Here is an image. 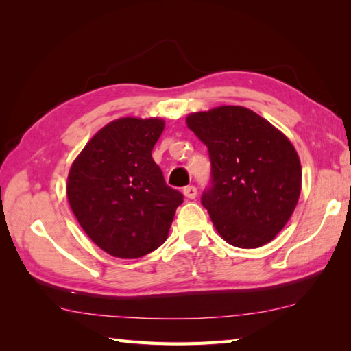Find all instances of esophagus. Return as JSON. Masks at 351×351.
Here are the masks:
<instances>
[{
    "label": "esophagus",
    "instance_id": "1",
    "mask_svg": "<svg viewBox=\"0 0 351 351\" xmlns=\"http://www.w3.org/2000/svg\"><path fill=\"white\" fill-rule=\"evenodd\" d=\"M184 196L187 199H195L197 196V189L195 185H189V187L184 189Z\"/></svg>",
    "mask_w": 351,
    "mask_h": 351
}]
</instances>
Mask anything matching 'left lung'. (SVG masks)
I'll return each instance as SVG.
<instances>
[{
	"label": "left lung",
	"mask_w": 351,
	"mask_h": 351,
	"mask_svg": "<svg viewBox=\"0 0 351 351\" xmlns=\"http://www.w3.org/2000/svg\"><path fill=\"white\" fill-rule=\"evenodd\" d=\"M185 122L210 154L211 185L202 205L220 237L241 249L270 243L299 202L302 166L294 146L240 106L191 113Z\"/></svg>",
	"instance_id": "left-lung-1"
}]
</instances>
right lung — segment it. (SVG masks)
Instances as JSON below:
<instances>
[{"mask_svg": "<svg viewBox=\"0 0 351 351\" xmlns=\"http://www.w3.org/2000/svg\"><path fill=\"white\" fill-rule=\"evenodd\" d=\"M162 130V119H117L72 162L69 205L88 238L111 256L134 259L158 249L184 202L152 158Z\"/></svg>", "mask_w": 351, "mask_h": 351, "instance_id": "right-lung-1", "label": "right lung"}]
</instances>
